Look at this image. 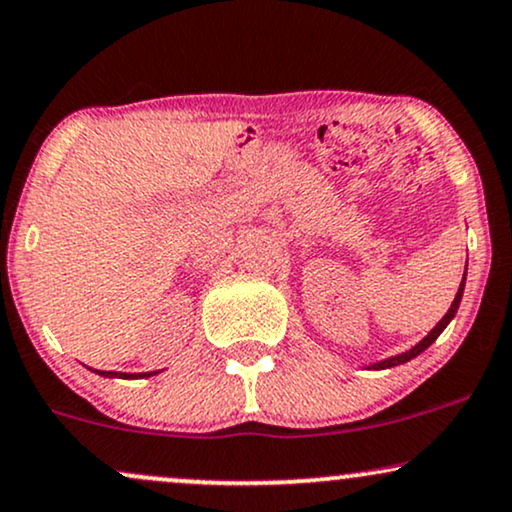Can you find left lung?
I'll return each instance as SVG.
<instances>
[{"mask_svg": "<svg viewBox=\"0 0 512 512\" xmlns=\"http://www.w3.org/2000/svg\"><path fill=\"white\" fill-rule=\"evenodd\" d=\"M465 276H467V264H465V274H463V281H460V286H458V293H455V298H453L451 307H448V312H446V315H443V317L439 319V324H436L434 329L429 331V334L424 336L420 343H415V346H412L410 350H405V353H398V355H391V357H386V360L372 362V365H367V369H389V367L403 365V362H410L412 357H417V355H420V353H424V350H427L429 346H432V343L436 341V338H439V336L443 334V329H446V326L451 324V319L455 317V312H458V307H460V300H463V291H465Z\"/></svg>", "mask_w": 512, "mask_h": 512, "instance_id": "left-lung-1", "label": "left lung"}]
</instances>
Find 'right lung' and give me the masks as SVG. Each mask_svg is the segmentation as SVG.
Segmentation results:
<instances>
[{"instance_id": "add662e5", "label": "right lung", "mask_w": 512, "mask_h": 512, "mask_svg": "<svg viewBox=\"0 0 512 512\" xmlns=\"http://www.w3.org/2000/svg\"><path fill=\"white\" fill-rule=\"evenodd\" d=\"M92 372H97L100 377H119V379H140V377H152V374H159L157 372H140V374H128V372H100V369H92Z\"/></svg>"}]
</instances>
